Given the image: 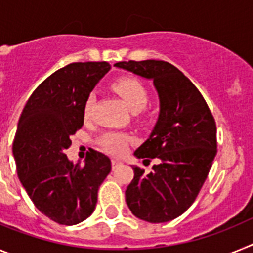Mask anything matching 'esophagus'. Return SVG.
Segmentation results:
<instances>
[{"mask_svg": "<svg viewBox=\"0 0 253 253\" xmlns=\"http://www.w3.org/2000/svg\"><path fill=\"white\" fill-rule=\"evenodd\" d=\"M120 164H122V162H121L120 159H112V168H117Z\"/></svg>", "mask_w": 253, "mask_h": 253, "instance_id": "esophagus-1", "label": "esophagus"}]
</instances>
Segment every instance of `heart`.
<instances>
[{
	"instance_id": "b5f03b06",
	"label": "heart",
	"mask_w": 253,
	"mask_h": 253,
	"mask_svg": "<svg viewBox=\"0 0 253 253\" xmlns=\"http://www.w3.org/2000/svg\"><path fill=\"white\" fill-rule=\"evenodd\" d=\"M114 91H117L122 99L126 102L128 108L132 112H140L148 105L149 103V91L142 84L141 81L136 78H121L116 80L112 85ZM95 96L90 94L84 103V116L87 118L93 109ZM131 141V136L125 132H118V131H109L102 135L99 139L100 148L104 151L112 155H122L128 148V144Z\"/></svg>"
}]
</instances>
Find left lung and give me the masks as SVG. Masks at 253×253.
<instances>
[{"instance_id":"obj_1","label":"left lung","mask_w":253,"mask_h":253,"mask_svg":"<svg viewBox=\"0 0 253 253\" xmlns=\"http://www.w3.org/2000/svg\"><path fill=\"white\" fill-rule=\"evenodd\" d=\"M114 66L153 80L160 107L150 136L133 153L142 163L154 158L159 162L148 174L132 167L126 204L141 220H173L192 205L211 168L216 155L214 117L197 87L170 63L146 60Z\"/></svg>"}]
</instances>
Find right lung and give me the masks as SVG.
Returning <instances> with one entry per match:
<instances>
[{
	"label": "right lung",
	"mask_w": 253,
	"mask_h": 253,
	"mask_svg": "<svg viewBox=\"0 0 253 253\" xmlns=\"http://www.w3.org/2000/svg\"><path fill=\"white\" fill-rule=\"evenodd\" d=\"M111 70L107 62L70 63L45 79L26 102L17 124L14 158L17 175L42 214L75 225L93 214L111 159L90 150L84 166L65 154L84 125V103Z\"/></svg>",
	"instance_id": "1"
}]
</instances>
